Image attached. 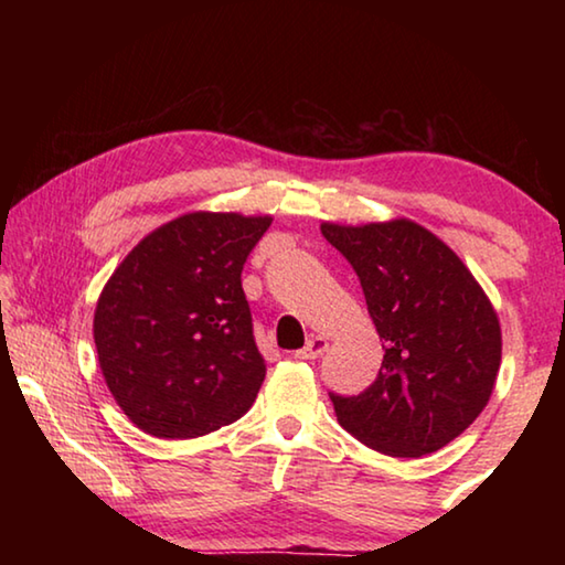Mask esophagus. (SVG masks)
<instances>
[{
    "label": "esophagus",
    "mask_w": 565,
    "mask_h": 565,
    "mask_svg": "<svg viewBox=\"0 0 565 565\" xmlns=\"http://www.w3.org/2000/svg\"><path fill=\"white\" fill-rule=\"evenodd\" d=\"M329 349V341L323 337H311L309 341H306V347L296 351V359H303V361H313L319 359L323 351Z\"/></svg>",
    "instance_id": "1"
}]
</instances>
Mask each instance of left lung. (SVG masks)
I'll return each instance as SVG.
<instances>
[{
    "label": "left lung",
    "mask_w": 565,
    "mask_h": 565,
    "mask_svg": "<svg viewBox=\"0 0 565 565\" xmlns=\"http://www.w3.org/2000/svg\"><path fill=\"white\" fill-rule=\"evenodd\" d=\"M321 234L356 271L384 361L359 396L329 394L361 444L418 458L461 436L489 404L501 327L489 296L441 238L408 218Z\"/></svg>",
    "instance_id": "1"
}]
</instances>
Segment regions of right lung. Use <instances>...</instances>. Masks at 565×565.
<instances>
[{
    "label": "right lung",
    "mask_w": 565,
    "mask_h": 565,
    "mask_svg": "<svg viewBox=\"0 0 565 565\" xmlns=\"http://www.w3.org/2000/svg\"><path fill=\"white\" fill-rule=\"evenodd\" d=\"M269 226L271 216L184 214L141 238L102 289V374L145 434L196 438L252 408L266 363L242 269Z\"/></svg>",
    "instance_id": "1"
}]
</instances>
